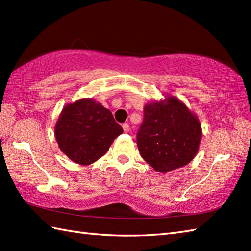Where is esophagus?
<instances>
[{"label":"esophagus","mask_w":251,"mask_h":251,"mask_svg":"<svg viewBox=\"0 0 251 251\" xmlns=\"http://www.w3.org/2000/svg\"><path fill=\"white\" fill-rule=\"evenodd\" d=\"M122 127H123V130H124L125 132H128L129 131V124L128 123H124V124L122 125Z\"/></svg>","instance_id":"1"}]
</instances>
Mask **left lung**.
Masks as SVG:
<instances>
[{"mask_svg":"<svg viewBox=\"0 0 251 251\" xmlns=\"http://www.w3.org/2000/svg\"><path fill=\"white\" fill-rule=\"evenodd\" d=\"M200 121L175 97L146 104L137 132L142 158L156 172L185 166L196 155L201 138Z\"/></svg>","mask_w":251,"mask_h":251,"instance_id":"left-lung-1","label":"left lung"}]
</instances>
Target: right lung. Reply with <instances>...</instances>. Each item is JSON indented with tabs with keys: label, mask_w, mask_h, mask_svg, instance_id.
I'll return each instance as SVG.
<instances>
[{
	"label": "right lung",
	"mask_w": 251,
	"mask_h": 251,
	"mask_svg": "<svg viewBox=\"0 0 251 251\" xmlns=\"http://www.w3.org/2000/svg\"><path fill=\"white\" fill-rule=\"evenodd\" d=\"M123 128L111 111L93 99L66 105L55 126L60 150L73 162L89 165L103 156Z\"/></svg>",
	"instance_id": "1"
}]
</instances>
